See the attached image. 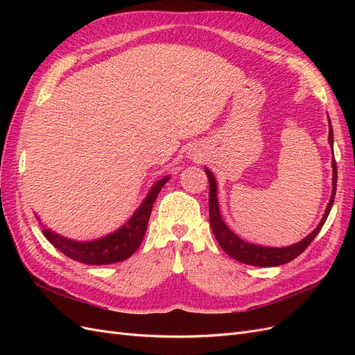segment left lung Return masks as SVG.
<instances>
[{
    "mask_svg": "<svg viewBox=\"0 0 355 355\" xmlns=\"http://www.w3.org/2000/svg\"><path fill=\"white\" fill-rule=\"evenodd\" d=\"M329 144L331 145L333 149V128L329 120ZM331 167H333V189H331V197L330 201L326 207L324 216L318 223V227L311 232L309 235L299 241L296 244L287 245V247H263V245H257L247 243L241 240L239 235H235L228 227L227 223L223 222L220 216V210H219V202H218V185H216V179H214L213 173L209 168H204L209 178V209H210V227L211 231L216 237L219 245L222 247V250L231 256L232 259L247 263V265H254V266H278V265H284L290 261H293L295 257H297L300 253H302L306 247L311 244L317 234L323 228V225L329 216V213L331 210L333 201H335V194H336V179H338V168H336V161L335 158L331 159Z\"/></svg>",
    "mask_w": 355,
    "mask_h": 355,
    "instance_id": "obj_1",
    "label": "left lung"
}]
</instances>
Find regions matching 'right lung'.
I'll list each match as a JSON object with an SVG mask.
<instances>
[{
	"mask_svg": "<svg viewBox=\"0 0 355 355\" xmlns=\"http://www.w3.org/2000/svg\"><path fill=\"white\" fill-rule=\"evenodd\" d=\"M168 179L170 176H164L163 179L155 182L151 191L145 197L144 202L133 213V216L121 228L106 235V237L93 241H75L62 237V235L51 230H42V234H44V237L59 252L81 263L108 265L128 259L139 249V245H141L148 228V220L149 216H151L154 201L157 200L161 188L167 184Z\"/></svg>",
	"mask_w": 355,
	"mask_h": 355,
	"instance_id": "right-lung-1",
	"label": "right lung"
}]
</instances>
